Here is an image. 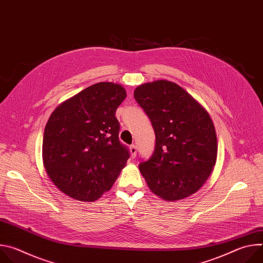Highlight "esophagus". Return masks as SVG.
<instances>
[{
	"label": "esophagus",
	"mask_w": 263,
	"mask_h": 263,
	"mask_svg": "<svg viewBox=\"0 0 263 263\" xmlns=\"http://www.w3.org/2000/svg\"><path fill=\"white\" fill-rule=\"evenodd\" d=\"M130 153H131V157H132V158H135V157H136V153H137V147H136V145L132 144V145L130 146Z\"/></svg>",
	"instance_id": "obj_1"
}]
</instances>
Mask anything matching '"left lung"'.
Here are the masks:
<instances>
[{
  "label": "left lung",
  "instance_id": "8db88e82",
  "mask_svg": "<svg viewBox=\"0 0 263 263\" xmlns=\"http://www.w3.org/2000/svg\"><path fill=\"white\" fill-rule=\"evenodd\" d=\"M134 98L156 136L153 155L139 164L149 190L168 202L197 193L210 176L217 155L216 133L208 112L167 80L139 85Z\"/></svg>",
  "mask_w": 263,
  "mask_h": 263
}]
</instances>
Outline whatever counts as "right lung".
I'll return each mask as SVG.
<instances>
[{
	"mask_svg": "<svg viewBox=\"0 0 263 263\" xmlns=\"http://www.w3.org/2000/svg\"><path fill=\"white\" fill-rule=\"evenodd\" d=\"M125 88L93 84L61 103L46 125L43 160L52 182L66 196L93 202L111 189L130 157L119 139L118 107Z\"/></svg>",
	"mask_w": 263,
	"mask_h": 263,
	"instance_id": "1",
	"label": "right lung"
}]
</instances>
